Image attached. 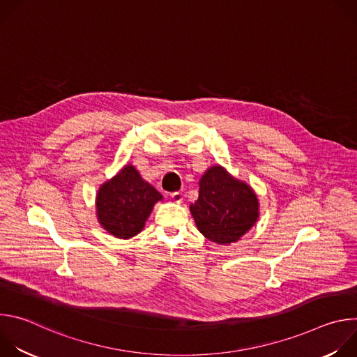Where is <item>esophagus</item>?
Here are the masks:
<instances>
[{"instance_id":"34e87169","label":"esophagus","mask_w":357,"mask_h":357,"mask_svg":"<svg viewBox=\"0 0 357 357\" xmlns=\"http://www.w3.org/2000/svg\"><path fill=\"white\" fill-rule=\"evenodd\" d=\"M171 199H172L175 203H181V202H182V193H181V192H172V193H171Z\"/></svg>"}]
</instances>
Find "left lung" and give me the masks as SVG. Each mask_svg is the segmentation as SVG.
Wrapping results in <instances>:
<instances>
[{
  "label": "left lung",
  "mask_w": 357,
  "mask_h": 357,
  "mask_svg": "<svg viewBox=\"0 0 357 357\" xmlns=\"http://www.w3.org/2000/svg\"><path fill=\"white\" fill-rule=\"evenodd\" d=\"M199 231L219 244L237 241L259 218L252 189L222 167L209 168L199 182V197L190 205Z\"/></svg>",
  "instance_id": "8db88e82"
}]
</instances>
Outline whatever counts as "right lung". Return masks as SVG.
Wrapping results in <instances>:
<instances>
[{"label":"right lung","mask_w":357,"mask_h":357,"mask_svg":"<svg viewBox=\"0 0 357 357\" xmlns=\"http://www.w3.org/2000/svg\"><path fill=\"white\" fill-rule=\"evenodd\" d=\"M162 195L138 171L127 165L97 193V218L100 225L119 238L138 234L155 203Z\"/></svg>","instance_id":"1"}]
</instances>
